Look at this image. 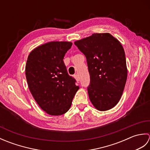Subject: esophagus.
Segmentation results:
<instances>
[{
    "instance_id": "1",
    "label": "esophagus",
    "mask_w": 150,
    "mask_h": 150,
    "mask_svg": "<svg viewBox=\"0 0 150 150\" xmlns=\"http://www.w3.org/2000/svg\"><path fill=\"white\" fill-rule=\"evenodd\" d=\"M74 77H75V78L76 80H77V81H80V77H79V75L76 74V75H75Z\"/></svg>"
}]
</instances>
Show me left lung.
Listing matches in <instances>:
<instances>
[{"label":"left lung","instance_id":"obj_1","mask_svg":"<svg viewBox=\"0 0 150 150\" xmlns=\"http://www.w3.org/2000/svg\"><path fill=\"white\" fill-rule=\"evenodd\" d=\"M75 44L86 58L91 103L100 111L111 109L122 96L128 75L122 46L110 33H94Z\"/></svg>","mask_w":150,"mask_h":150}]
</instances>
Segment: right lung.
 I'll return each instance as SVG.
<instances>
[{
	"label": "right lung",
	"mask_w": 150,
	"mask_h": 150,
	"mask_svg": "<svg viewBox=\"0 0 150 150\" xmlns=\"http://www.w3.org/2000/svg\"><path fill=\"white\" fill-rule=\"evenodd\" d=\"M70 42H50L36 47L28 57L26 77L34 99L52 115L64 114L79 87L63 61Z\"/></svg>",
	"instance_id": "obj_1"
}]
</instances>
